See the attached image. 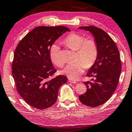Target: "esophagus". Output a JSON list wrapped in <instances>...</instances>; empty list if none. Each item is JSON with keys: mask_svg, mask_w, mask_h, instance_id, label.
<instances>
[{"mask_svg": "<svg viewBox=\"0 0 132 132\" xmlns=\"http://www.w3.org/2000/svg\"><path fill=\"white\" fill-rule=\"evenodd\" d=\"M69 81L70 82H71V83H73V84H76V83H77V81H74V80L71 79V78H69Z\"/></svg>", "mask_w": 132, "mask_h": 132, "instance_id": "esophagus-1", "label": "esophagus"}]
</instances>
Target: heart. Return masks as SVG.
I'll return each mask as SVG.
<instances>
[{"label":"heart","mask_w":132,"mask_h":132,"mask_svg":"<svg viewBox=\"0 0 132 132\" xmlns=\"http://www.w3.org/2000/svg\"><path fill=\"white\" fill-rule=\"evenodd\" d=\"M64 43L69 47L77 50V61L67 64L61 73L70 78L77 79L83 73L85 68L92 67L96 61L98 52L97 42L91 39H86L83 35L73 33L64 39ZM49 55L55 65L63 66L64 61L58 45L53 44L51 46Z\"/></svg>","instance_id":"b5f03b06"}]
</instances>
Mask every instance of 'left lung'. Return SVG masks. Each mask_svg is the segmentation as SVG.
Segmentation results:
<instances>
[{
  "mask_svg": "<svg viewBox=\"0 0 132 132\" xmlns=\"http://www.w3.org/2000/svg\"><path fill=\"white\" fill-rule=\"evenodd\" d=\"M79 28L93 35L98 51L96 61L86 74L95 79L84 82L87 91L79 99L85 105L96 107L109 100L117 86L121 71L120 53L114 40L103 30L93 26Z\"/></svg>",
  "mask_w": 132,
  "mask_h": 132,
  "instance_id": "left-lung-1",
  "label": "left lung"
}]
</instances>
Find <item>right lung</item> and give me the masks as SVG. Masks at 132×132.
I'll return each mask as SVG.
<instances>
[{"label": "right lung", "instance_id": "1", "mask_svg": "<svg viewBox=\"0 0 132 132\" xmlns=\"http://www.w3.org/2000/svg\"><path fill=\"white\" fill-rule=\"evenodd\" d=\"M66 31L65 26H39L28 32L15 48L12 74L16 90L27 104L45 109L56 101L58 90L68 81L56 71L49 55L51 46Z\"/></svg>", "mask_w": 132, "mask_h": 132}]
</instances>
